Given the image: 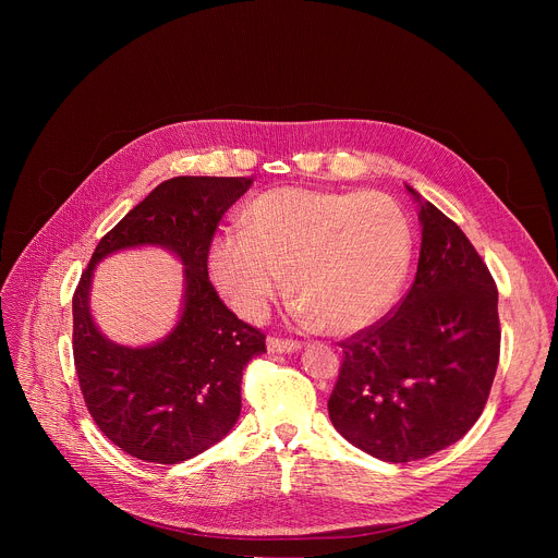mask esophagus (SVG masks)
Returning <instances> with one entry per match:
<instances>
[{
	"label": "esophagus",
	"instance_id": "esophagus-1",
	"mask_svg": "<svg viewBox=\"0 0 558 558\" xmlns=\"http://www.w3.org/2000/svg\"><path fill=\"white\" fill-rule=\"evenodd\" d=\"M302 344L298 340H284V338H269L267 340V351L269 353H293L300 351Z\"/></svg>",
	"mask_w": 558,
	"mask_h": 558
}]
</instances>
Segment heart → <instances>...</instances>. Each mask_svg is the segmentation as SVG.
<instances>
[{
	"label": "heart",
	"mask_w": 558,
	"mask_h": 558,
	"mask_svg": "<svg viewBox=\"0 0 558 558\" xmlns=\"http://www.w3.org/2000/svg\"><path fill=\"white\" fill-rule=\"evenodd\" d=\"M218 233L207 252L214 287L245 317L265 315L289 276L302 320L351 336L388 308L411 258V225L379 192L276 187Z\"/></svg>",
	"instance_id": "heart-1"
}]
</instances>
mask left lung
<instances>
[{
	"instance_id": "obj_1",
	"label": "left lung",
	"mask_w": 558,
	"mask_h": 558,
	"mask_svg": "<svg viewBox=\"0 0 558 558\" xmlns=\"http://www.w3.org/2000/svg\"><path fill=\"white\" fill-rule=\"evenodd\" d=\"M420 203L422 252L400 306L351 336L329 417L364 452L392 463L435 454L480 420L499 364L497 284L465 233Z\"/></svg>"
}]
</instances>
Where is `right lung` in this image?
Masks as SVG:
<instances>
[{
	"label": "right lung",
	"mask_w": 558,
	"mask_h": 558,
	"mask_svg": "<svg viewBox=\"0 0 558 558\" xmlns=\"http://www.w3.org/2000/svg\"><path fill=\"white\" fill-rule=\"evenodd\" d=\"M254 179L177 177L154 187L99 241L72 298V353L84 402L123 452L151 463L187 461L220 441L241 415L243 368L263 355L265 333L238 320L207 274V252L225 211ZM154 244L186 269L178 327L149 348L108 341L89 313L94 267L121 248Z\"/></svg>",
	"instance_id": "1"
}]
</instances>
